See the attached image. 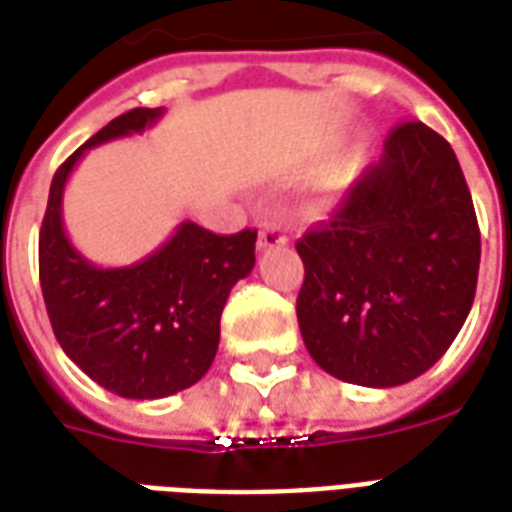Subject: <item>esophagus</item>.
<instances>
[{"mask_svg":"<svg viewBox=\"0 0 512 512\" xmlns=\"http://www.w3.org/2000/svg\"><path fill=\"white\" fill-rule=\"evenodd\" d=\"M260 249H274V246L287 244V233L285 227L279 225V222H266V225L260 227Z\"/></svg>","mask_w":512,"mask_h":512,"instance_id":"34e87169","label":"esophagus"}]
</instances>
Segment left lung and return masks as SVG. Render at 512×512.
I'll return each instance as SVG.
<instances>
[{
  "label": "left lung",
  "instance_id": "8db88e82",
  "mask_svg": "<svg viewBox=\"0 0 512 512\" xmlns=\"http://www.w3.org/2000/svg\"><path fill=\"white\" fill-rule=\"evenodd\" d=\"M298 328L336 380L393 388L445 355L467 320L480 230L456 154L423 121L396 124L331 222L298 244Z\"/></svg>",
  "mask_w": 512,
  "mask_h": 512
}]
</instances>
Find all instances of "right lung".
<instances>
[{
    "mask_svg": "<svg viewBox=\"0 0 512 512\" xmlns=\"http://www.w3.org/2000/svg\"><path fill=\"white\" fill-rule=\"evenodd\" d=\"M162 108H135L83 143L56 170L40 227V287L56 342L105 391L162 399L203 377L219 347V317L238 279L255 268L257 230L217 236L181 222L165 244L132 266L100 268L70 244L64 184L83 154L143 132Z\"/></svg>",
    "mask_w": 512,
    "mask_h": 512,
    "instance_id": "obj_1",
    "label": "right lung"
}]
</instances>
